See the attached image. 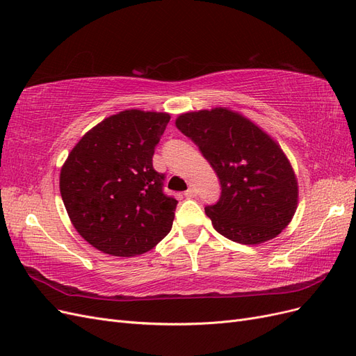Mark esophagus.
<instances>
[{"label":"esophagus","instance_id":"esophagus-1","mask_svg":"<svg viewBox=\"0 0 356 356\" xmlns=\"http://www.w3.org/2000/svg\"><path fill=\"white\" fill-rule=\"evenodd\" d=\"M184 195H186L187 197H195V196H196V190L193 188V187H190V188L184 193Z\"/></svg>","mask_w":356,"mask_h":356}]
</instances>
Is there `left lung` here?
<instances>
[{"mask_svg":"<svg viewBox=\"0 0 356 356\" xmlns=\"http://www.w3.org/2000/svg\"><path fill=\"white\" fill-rule=\"evenodd\" d=\"M175 124L220 179L218 202L204 208L213 229L243 245L276 238L298 202L297 178L281 147L246 117L221 106L181 114Z\"/></svg>","mask_w":356,"mask_h":356,"instance_id":"obj_1","label":"left lung"}]
</instances>
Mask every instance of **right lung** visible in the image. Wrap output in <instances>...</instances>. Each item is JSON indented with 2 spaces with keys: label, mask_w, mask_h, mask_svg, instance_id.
<instances>
[{
  "label": "right lung",
  "mask_w": 356,
  "mask_h": 356,
  "mask_svg": "<svg viewBox=\"0 0 356 356\" xmlns=\"http://www.w3.org/2000/svg\"><path fill=\"white\" fill-rule=\"evenodd\" d=\"M168 113L126 110L105 118L75 145L60 169V196L84 241L114 257H135L170 232L177 200L153 168Z\"/></svg>",
  "instance_id": "right-lung-1"
}]
</instances>
